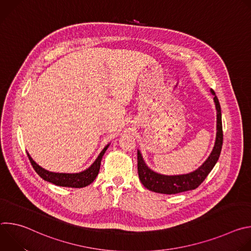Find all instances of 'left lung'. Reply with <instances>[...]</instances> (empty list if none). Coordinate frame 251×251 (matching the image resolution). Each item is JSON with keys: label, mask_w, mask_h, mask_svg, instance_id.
Returning a JSON list of instances; mask_svg holds the SVG:
<instances>
[{"label": "left lung", "mask_w": 251, "mask_h": 251, "mask_svg": "<svg viewBox=\"0 0 251 251\" xmlns=\"http://www.w3.org/2000/svg\"><path fill=\"white\" fill-rule=\"evenodd\" d=\"M210 91L212 95H214L213 100H214V103H216V108H217V137H216V142H214V146L210 155L201 167H199L196 171L192 173L185 174V175L167 176V175H161L151 170L146 165L144 160H143V157L140 151L138 150L137 157H138L139 178L141 183L148 190L155 193L166 194V195H174V194L195 190L204 181V178L207 176V175L212 170L214 165L217 164L221 155L223 141H224L222 110H221V105L216 93H214L212 89Z\"/></svg>", "instance_id": "8db88e82"}]
</instances>
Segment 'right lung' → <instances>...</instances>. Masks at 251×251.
Instances as JSON below:
<instances>
[{"instance_id":"obj_1","label":"right lung","mask_w":251,"mask_h":251,"mask_svg":"<svg viewBox=\"0 0 251 251\" xmlns=\"http://www.w3.org/2000/svg\"><path fill=\"white\" fill-rule=\"evenodd\" d=\"M108 147H109V144L104 147V149L98 155L97 159L94 161V163L88 169H86L85 171H82L80 173H75V174L50 172L35 163L31 159V157L29 156L28 153H27V157H28V160H29L32 168L34 169V171L37 172L38 175L41 177H43L45 181L54 184L55 186H60V187L84 188V187L90 185L95 180V177L97 176V175L99 173L102 157Z\"/></svg>"}]
</instances>
